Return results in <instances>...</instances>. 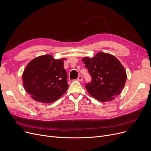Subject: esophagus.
I'll list each match as a JSON object with an SVG mask.
<instances>
[{"label":"esophagus","mask_w":151,"mask_h":151,"mask_svg":"<svg viewBox=\"0 0 151 151\" xmlns=\"http://www.w3.org/2000/svg\"><path fill=\"white\" fill-rule=\"evenodd\" d=\"M77 80L78 81H83V77L80 75V76H79L78 77V78H77Z\"/></svg>","instance_id":"1"}]
</instances>
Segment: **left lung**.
Here are the masks:
<instances>
[{"mask_svg":"<svg viewBox=\"0 0 151 151\" xmlns=\"http://www.w3.org/2000/svg\"><path fill=\"white\" fill-rule=\"evenodd\" d=\"M82 61L92 77L86 88L93 98L101 102L113 100L120 94L127 80L125 68L113 55L98 52L94 57H86Z\"/></svg>","mask_w":151,"mask_h":151,"instance_id":"obj_1","label":"left lung"}]
</instances>
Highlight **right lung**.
<instances>
[{"label": "right lung", "mask_w": 151, "mask_h": 151, "mask_svg": "<svg viewBox=\"0 0 151 151\" xmlns=\"http://www.w3.org/2000/svg\"><path fill=\"white\" fill-rule=\"evenodd\" d=\"M46 54L32 60L22 73L23 86L34 100L50 104L58 100L68 89L67 73L63 60Z\"/></svg>", "instance_id": "add662e5"}]
</instances>
